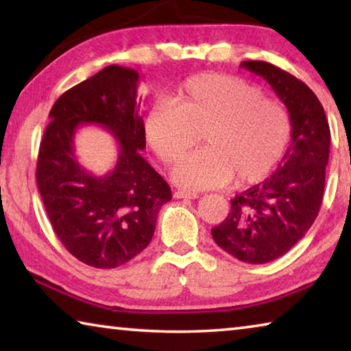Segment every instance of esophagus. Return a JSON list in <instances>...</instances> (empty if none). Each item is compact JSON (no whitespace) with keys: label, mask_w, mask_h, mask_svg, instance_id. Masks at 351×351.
<instances>
[{"label":"esophagus","mask_w":351,"mask_h":351,"mask_svg":"<svg viewBox=\"0 0 351 351\" xmlns=\"http://www.w3.org/2000/svg\"><path fill=\"white\" fill-rule=\"evenodd\" d=\"M173 197L178 199H195V198H198V193L186 192V190H176V192L173 193Z\"/></svg>","instance_id":"obj_1"}]
</instances>
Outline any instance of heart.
Instances as JSON below:
<instances>
[{
	"label": "heart",
	"mask_w": 351,
	"mask_h": 351,
	"mask_svg": "<svg viewBox=\"0 0 351 351\" xmlns=\"http://www.w3.org/2000/svg\"><path fill=\"white\" fill-rule=\"evenodd\" d=\"M173 105L154 104L144 117L147 145L173 164L203 139L206 148L173 169L182 187H221L263 181L282 161L291 139L288 110L265 97L254 83L235 75L198 74L178 88Z\"/></svg>",
	"instance_id": "obj_1"
}]
</instances>
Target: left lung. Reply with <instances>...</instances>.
<instances>
[{
    "label": "left lung",
    "mask_w": 351,
    "mask_h": 351,
    "mask_svg": "<svg viewBox=\"0 0 351 351\" xmlns=\"http://www.w3.org/2000/svg\"><path fill=\"white\" fill-rule=\"evenodd\" d=\"M240 66L263 77L287 105L291 144L274 175L230 199L229 215L212 237L235 258L261 265L287 254L316 219L331 134L322 104L304 82L268 62Z\"/></svg>",
    "instance_id": "obj_1"
}]
</instances>
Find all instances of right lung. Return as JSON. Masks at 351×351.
<instances>
[{
    "instance_id": "add662e5",
    "label": "right lung",
    "mask_w": 351,
    "mask_h": 351,
    "mask_svg": "<svg viewBox=\"0 0 351 351\" xmlns=\"http://www.w3.org/2000/svg\"><path fill=\"white\" fill-rule=\"evenodd\" d=\"M139 73L110 64L63 93L40 144L37 186L58 240L85 265L117 268L152 241L158 213L171 199L164 178L142 158L144 119ZM96 123L115 134L117 167L105 177L83 169L73 154L75 128Z\"/></svg>"
}]
</instances>
